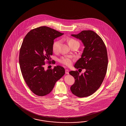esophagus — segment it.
I'll return each instance as SVG.
<instances>
[{"instance_id": "obj_1", "label": "esophagus", "mask_w": 126, "mask_h": 126, "mask_svg": "<svg viewBox=\"0 0 126 126\" xmlns=\"http://www.w3.org/2000/svg\"><path fill=\"white\" fill-rule=\"evenodd\" d=\"M65 73L66 74H69V71L68 69H65Z\"/></svg>"}]
</instances>
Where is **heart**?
Segmentation results:
<instances>
[{"label": "heart", "mask_w": 126, "mask_h": 126, "mask_svg": "<svg viewBox=\"0 0 126 126\" xmlns=\"http://www.w3.org/2000/svg\"><path fill=\"white\" fill-rule=\"evenodd\" d=\"M67 42H68V43L69 46H70V47L72 46L76 45H79V43L78 41H77L73 39H72V38L69 39L67 40ZM60 44V41H56L54 42L53 44L52 49H53V51L54 53H58L59 51V47ZM59 61L61 63L67 66H70L72 63V60L70 58H66V57L62 58L61 59H60Z\"/></svg>", "instance_id": "b5f03b06"}]
</instances>
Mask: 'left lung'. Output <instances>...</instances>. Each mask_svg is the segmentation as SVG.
I'll use <instances>...</instances> for the list:
<instances>
[{"instance_id": "left-lung-1", "label": "left lung", "mask_w": 126, "mask_h": 126, "mask_svg": "<svg viewBox=\"0 0 126 126\" xmlns=\"http://www.w3.org/2000/svg\"><path fill=\"white\" fill-rule=\"evenodd\" d=\"M71 35L80 40L85 47L74 67L86 71L81 75L77 71H70L69 74L75 79L70 89L77 97H88L99 88L105 78L108 63L106 48L101 38L94 31L84 30Z\"/></svg>"}]
</instances>
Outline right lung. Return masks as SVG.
Returning a JSON list of instances; mask_svg holds the SVG:
<instances>
[{
    "label": "right lung",
    "instance_id": "right-lung-1",
    "mask_svg": "<svg viewBox=\"0 0 126 126\" xmlns=\"http://www.w3.org/2000/svg\"><path fill=\"white\" fill-rule=\"evenodd\" d=\"M63 34L42 26L31 30L24 39L19 54L20 67L28 86L36 95L43 96L49 94L56 82L64 75V68L62 66L47 70L44 67L45 61H50L53 54L54 39Z\"/></svg>",
    "mask_w": 126,
    "mask_h": 126
}]
</instances>
